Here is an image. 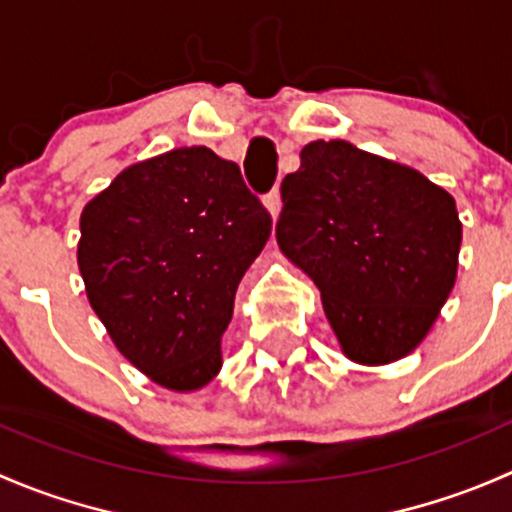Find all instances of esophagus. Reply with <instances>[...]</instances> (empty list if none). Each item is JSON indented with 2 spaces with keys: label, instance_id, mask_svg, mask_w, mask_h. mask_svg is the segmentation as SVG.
<instances>
[{
  "label": "esophagus",
  "instance_id": "34e87169",
  "mask_svg": "<svg viewBox=\"0 0 512 512\" xmlns=\"http://www.w3.org/2000/svg\"><path fill=\"white\" fill-rule=\"evenodd\" d=\"M265 208H267V213L272 215V218L277 220V215H280V210H282V195H280V190H272V193H267L265 195Z\"/></svg>",
  "mask_w": 512,
  "mask_h": 512
}]
</instances>
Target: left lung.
<instances>
[{
	"instance_id": "left-lung-1",
	"label": "left lung",
	"mask_w": 512,
	"mask_h": 512,
	"mask_svg": "<svg viewBox=\"0 0 512 512\" xmlns=\"http://www.w3.org/2000/svg\"><path fill=\"white\" fill-rule=\"evenodd\" d=\"M277 245L322 292L347 359H404L456 285V200L416 168L347 141H312L280 185Z\"/></svg>"
}]
</instances>
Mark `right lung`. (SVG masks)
Listing matches in <instances>:
<instances>
[{
    "instance_id": "obj_1",
    "label": "right lung",
    "mask_w": 512,
    "mask_h": 512,
    "mask_svg": "<svg viewBox=\"0 0 512 512\" xmlns=\"http://www.w3.org/2000/svg\"><path fill=\"white\" fill-rule=\"evenodd\" d=\"M272 218L240 168L205 146L128 165L81 213L76 257L116 349L170 391L203 389Z\"/></svg>"
}]
</instances>
